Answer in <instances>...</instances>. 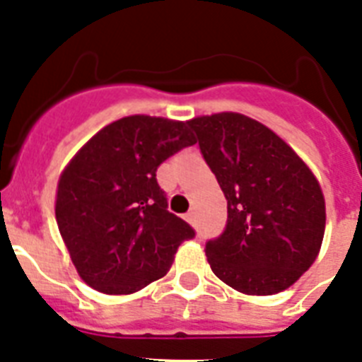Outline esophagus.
<instances>
[{
	"label": "esophagus",
	"mask_w": 362,
	"mask_h": 362,
	"mask_svg": "<svg viewBox=\"0 0 362 362\" xmlns=\"http://www.w3.org/2000/svg\"><path fill=\"white\" fill-rule=\"evenodd\" d=\"M184 218H186L187 223H192V226H195V212H193V210H192V212H187V214L184 216Z\"/></svg>",
	"instance_id": "esophagus-1"
}]
</instances>
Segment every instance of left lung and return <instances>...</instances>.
I'll return each mask as SVG.
<instances>
[{"instance_id":"1","label":"left lung","mask_w":362,"mask_h":362,"mask_svg":"<svg viewBox=\"0 0 362 362\" xmlns=\"http://www.w3.org/2000/svg\"><path fill=\"white\" fill-rule=\"evenodd\" d=\"M187 124L227 199L226 231L204 247L210 269L244 295L284 291L321 250L327 216L320 182L253 118L218 112Z\"/></svg>"}]
</instances>
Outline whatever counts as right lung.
<instances>
[{"mask_svg": "<svg viewBox=\"0 0 362 362\" xmlns=\"http://www.w3.org/2000/svg\"><path fill=\"white\" fill-rule=\"evenodd\" d=\"M195 142L187 122L125 116L98 131L67 163L56 221L88 286L131 295L169 272L178 246L195 231L167 210L156 170Z\"/></svg>", "mask_w": 362, "mask_h": 362, "instance_id": "1", "label": "right lung"}]
</instances>
